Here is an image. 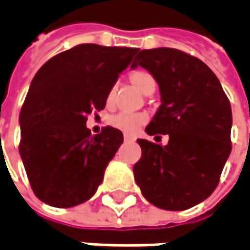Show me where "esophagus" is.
<instances>
[{
	"mask_svg": "<svg viewBox=\"0 0 250 250\" xmlns=\"http://www.w3.org/2000/svg\"><path fill=\"white\" fill-rule=\"evenodd\" d=\"M124 140H125V141H134V137H132V135H128V134H124Z\"/></svg>",
	"mask_w": 250,
	"mask_h": 250,
	"instance_id": "obj_1",
	"label": "esophagus"
}]
</instances>
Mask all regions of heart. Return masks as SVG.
<instances>
[{
	"label": "heart",
	"mask_w": 250,
	"mask_h": 250,
	"mask_svg": "<svg viewBox=\"0 0 250 250\" xmlns=\"http://www.w3.org/2000/svg\"><path fill=\"white\" fill-rule=\"evenodd\" d=\"M129 82L144 95H151L157 87L155 78L146 70H134L129 73ZM116 101V86H110L106 93V105L112 106ZM146 122V115L138 112H119L109 118V125L126 134H134Z\"/></svg>",
	"instance_id": "heart-1"
}]
</instances>
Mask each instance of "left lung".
Segmentation results:
<instances>
[{
  "instance_id": "left-lung-1",
  "label": "left lung",
  "mask_w": 250,
  "mask_h": 250,
  "mask_svg": "<svg viewBox=\"0 0 250 250\" xmlns=\"http://www.w3.org/2000/svg\"><path fill=\"white\" fill-rule=\"evenodd\" d=\"M137 66L155 78L161 92V106L145 131L170 140L166 146L138 140L135 181L151 204L190 208L214 191L230 155V102L208 66L181 50H141L131 67Z\"/></svg>"
}]
</instances>
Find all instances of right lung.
I'll return each instance as SVG.
<instances>
[{
	"label": "right lung",
	"mask_w": 250,
	"mask_h": 250,
	"mask_svg": "<svg viewBox=\"0 0 250 250\" xmlns=\"http://www.w3.org/2000/svg\"><path fill=\"white\" fill-rule=\"evenodd\" d=\"M138 48L79 44L56 54L33 79L20 112V155L34 194L53 207L89 200L124 142L119 129L92 135L87 115L102 110L106 93Z\"/></svg>",
	"instance_id": "1"
}]
</instances>
